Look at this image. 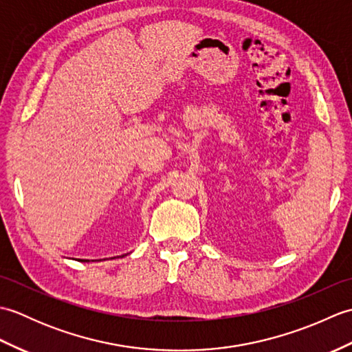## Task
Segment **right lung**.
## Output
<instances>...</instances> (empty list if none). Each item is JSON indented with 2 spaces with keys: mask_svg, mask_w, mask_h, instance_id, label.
<instances>
[{
  "mask_svg": "<svg viewBox=\"0 0 352 352\" xmlns=\"http://www.w3.org/2000/svg\"><path fill=\"white\" fill-rule=\"evenodd\" d=\"M122 257H124V256H122ZM80 261H89V260H81V258H80Z\"/></svg>",
  "mask_w": 352,
  "mask_h": 352,
  "instance_id": "right-lung-1",
  "label": "right lung"
}]
</instances>
